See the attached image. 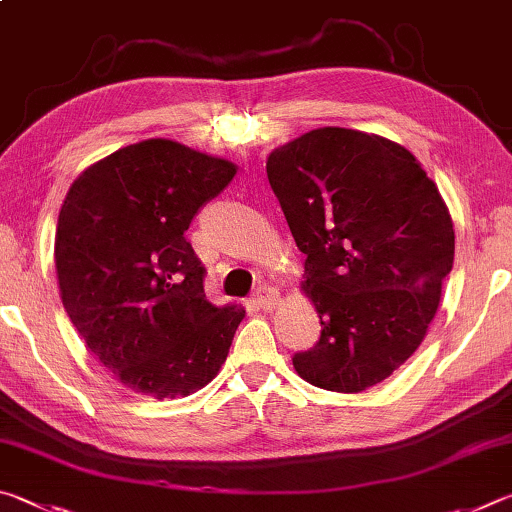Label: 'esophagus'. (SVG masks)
I'll use <instances>...</instances> for the list:
<instances>
[{
	"mask_svg": "<svg viewBox=\"0 0 512 512\" xmlns=\"http://www.w3.org/2000/svg\"><path fill=\"white\" fill-rule=\"evenodd\" d=\"M279 299H281V294H279V290L272 288V285H258L254 294H251L254 306H258L261 310H272L276 303H279Z\"/></svg>",
	"mask_w": 512,
	"mask_h": 512,
	"instance_id": "1",
	"label": "esophagus"
}]
</instances>
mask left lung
<instances>
[{
    "label": "left lung",
    "instance_id": "left-lung-1",
    "mask_svg": "<svg viewBox=\"0 0 512 512\" xmlns=\"http://www.w3.org/2000/svg\"><path fill=\"white\" fill-rule=\"evenodd\" d=\"M297 247L319 342L294 353L303 380L357 393L405 364L425 339L452 272L450 211L407 148L346 128L306 132L267 157Z\"/></svg>",
    "mask_w": 512,
    "mask_h": 512
}]
</instances>
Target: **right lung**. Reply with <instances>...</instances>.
Listing matches in <instances>:
<instances>
[{
    "mask_svg": "<svg viewBox=\"0 0 512 512\" xmlns=\"http://www.w3.org/2000/svg\"><path fill=\"white\" fill-rule=\"evenodd\" d=\"M236 175L170 139L132 143L71 184L56 229L62 306L125 387L188 396L218 375L245 308H215L186 229Z\"/></svg>",
    "mask_w": 512,
    "mask_h": 512,
    "instance_id": "obj_1",
    "label": "right lung"
}]
</instances>
